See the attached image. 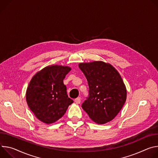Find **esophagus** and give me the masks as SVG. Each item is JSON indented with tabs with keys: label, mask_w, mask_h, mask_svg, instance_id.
Instances as JSON below:
<instances>
[{
	"label": "esophagus",
	"mask_w": 158,
	"mask_h": 158,
	"mask_svg": "<svg viewBox=\"0 0 158 158\" xmlns=\"http://www.w3.org/2000/svg\"><path fill=\"white\" fill-rule=\"evenodd\" d=\"M75 102L77 103H78V104L80 103V102H81V98H80V97H77V98L75 99Z\"/></svg>",
	"instance_id": "obj_1"
}]
</instances>
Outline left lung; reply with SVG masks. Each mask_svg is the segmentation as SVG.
Here are the masks:
<instances>
[{"label": "left lung", "mask_w": 158, "mask_h": 158, "mask_svg": "<svg viewBox=\"0 0 158 158\" xmlns=\"http://www.w3.org/2000/svg\"><path fill=\"white\" fill-rule=\"evenodd\" d=\"M88 81L89 97L82 103L83 109L97 124L111 121L124 105L127 90L118 72L103 61L79 64Z\"/></svg>", "instance_id": "1"}]
</instances>
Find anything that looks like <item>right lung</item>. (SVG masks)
Returning a JSON list of instances; mask_svg holds the SVG:
<instances>
[{
  "label": "right lung",
  "instance_id": "obj_1",
  "mask_svg": "<svg viewBox=\"0 0 158 158\" xmlns=\"http://www.w3.org/2000/svg\"><path fill=\"white\" fill-rule=\"evenodd\" d=\"M71 68L58 65L45 67L31 79L26 91V100L31 110L46 124L61 118L73 100L68 97L63 83Z\"/></svg>",
  "mask_w": 158,
  "mask_h": 158
}]
</instances>
